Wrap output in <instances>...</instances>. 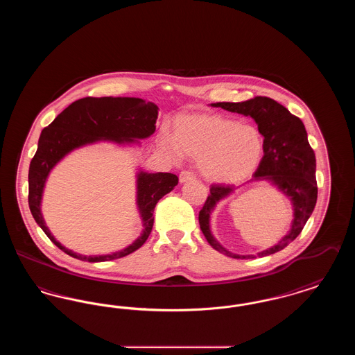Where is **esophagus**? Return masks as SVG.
Segmentation results:
<instances>
[{"mask_svg": "<svg viewBox=\"0 0 355 355\" xmlns=\"http://www.w3.org/2000/svg\"><path fill=\"white\" fill-rule=\"evenodd\" d=\"M194 178H196V175H194L191 171L182 170V171L180 173V182H181V184H185L187 181H191V180H194Z\"/></svg>", "mask_w": 355, "mask_h": 355, "instance_id": "34e87169", "label": "esophagus"}]
</instances>
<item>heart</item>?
Wrapping results in <instances>:
<instances>
[{"label": "heart", "mask_w": 355, "mask_h": 355, "mask_svg": "<svg viewBox=\"0 0 355 355\" xmlns=\"http://www.w3.org/2000/svg\"><path fill=\"white\" fill-rule=\"evenodd\" d=\"M159 142L173 159L186 155L197 161L203 177L218 185H236L249 178L265 149L258 128L211 113L177 116L173 137L162 133Z\"/></svg>", "instance_id": "1"}]
</instances>
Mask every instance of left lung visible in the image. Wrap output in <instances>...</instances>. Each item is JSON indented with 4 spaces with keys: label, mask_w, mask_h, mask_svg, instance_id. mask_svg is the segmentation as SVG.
Returning <instances> with one entry per match:
<instances>
[{
    "label": "left lung",
    "mask_w": 355,
    "mask_h": 355,
    "mask_svg": "<svg viewBox=\"0 0 355 355\" xmlns=\"http://www.w3.org/2000/svg\"><path fill=\"white\" fill-rule=\"evenodd\" d=\"M210 105L213 107H222L232 113L252 117L263 137L265 149L262 161L255 170L253 178L246 184L268 181L291 202L293 220L286 236H282L277 245L257 253V255L266 257L277 253L300 236L317 203L318 187L315 181V154L307 141L304 122L293 116L285 106L269 97H255L243 102H217ZM234 191L236 187L233 186H211L210 196L200 211V226L210 246L217 252L232 258H255V255L250 254L239 255L229 252L211 234V213L220 201Z\"/></svg>",
    "instance_id": "8db88e82"
}]
</instances>
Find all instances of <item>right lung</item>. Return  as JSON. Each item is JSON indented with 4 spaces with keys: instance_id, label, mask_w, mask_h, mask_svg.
I'll use <instances>...</instances> for the list:
<instances>
[{
    "instance_id": "1",
    "label": "right lung",
    "mask_w": 355,
    "mask_h": 355,
    "mask_svg": "<svg viewBox=\"0 0 355 355\" xmlns=\"http://www.w3.org/2000/svg\"><path fill=\"white\" fill-rule=\"evenodd\" d=\"M158 110L155 103L135 97H86L69 105L42 130L29 168V207L37 225L64 253L87 262H105L133 253L146 242L154 223V207L178 184L175 174L138 169L135 203L144 229L133 243L110 254L84 255L61 245L45 223L41 202L51 170L68 154L101 141L119 146H139V139H146L155 132Z\"/></svg>"
}]
</instances>
